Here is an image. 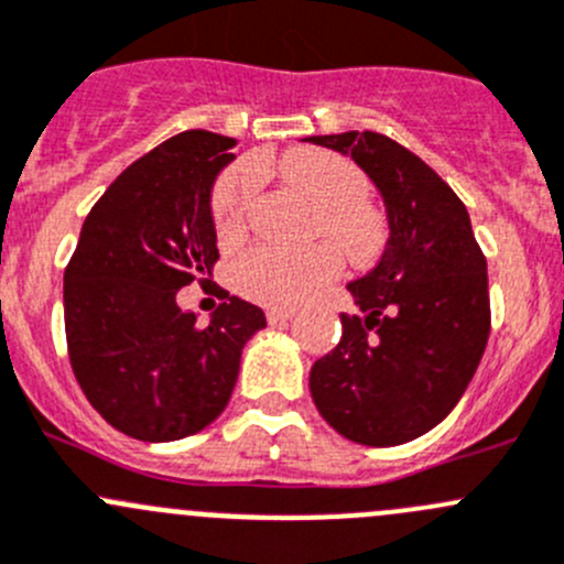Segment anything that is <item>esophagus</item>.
Returning a JSON list of instances; mask_svg holds the SVG:
<instances>
[{"mask_svg": "<svg viewBox=\"0 0 564 564\" xmlns=\"http://www.w3.org/2000/svg\"><path fill=\"white\" fill-rule=\"evenodd\" d=\"M294 311L292 308H270L267 311V322L270 325H286V322H292Z\"/></svg>", "mask_w": 564, "mask_h": 564, "instance_id": "34e87169", "label": "esophagus"}]
</instances>
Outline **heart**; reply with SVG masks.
I'll return each mask as SVG.
<instances>
[{"instance_id":"heart-1","label":"heart","mask_w":564,"mask_h":564,"mask_svg":"<svg viewBox=\"0 0 564 564\" xmlns=\"http://www.w3.org/2000/svg\"><path fill=\"white\" fill-rule=\"evenodd\" d=\"M283 178L322 206L319 234H327L355 264H375L388 245V220L366 200L364 171L344 156L319 149H297L278 162ZM259 173L250 165L226 171L212 193V223L220 242H237L248 228ZM341 272V253L333 245L281 250L261 245L237 261V286L245 297L272 308H294L314 297Z\"/></svg>"}]
</instances>
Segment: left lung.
I'll return each mask as SVG.
<instances>
[{
    "label": "left lung",
    "instance_id": "1",
    "mask_svg": "<svg viewBox=\"0 0 564 564\" xmlns=\"http://www.w3.org/2000/svg\"><path fill=\"white\" fill-rule=\"evenodd\" d=\"M308 140L369 173L391 226L380 264L347 286L360 314H341V338L311 366V397L355 444H408L452 413L482 360L488 261L463 200L413 151L377 131Z\"/></svg>",
    "mask_w": 564,
    "mask_h": 564
}]
</instances>
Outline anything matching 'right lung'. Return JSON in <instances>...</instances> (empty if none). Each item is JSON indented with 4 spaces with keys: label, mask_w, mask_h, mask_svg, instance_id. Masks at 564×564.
I'll return each instance as SVG.
<instances>
[{
    "label": "right lung",
    "mask_w": 564,
    "mask_h": 564,
    "mask_svg": "<svg viewBox=\"0 0 564 564\" xmlns=\"http://www.w3.org/2000/svg\"><path fill=\"white\" fill-rule=\"evenodd\" d=\"M231 137L193 129L126 167L96 200L65 267V341L87 402L123 435L178 441L226 410L242 347L267 325L242 297L200 327L178 289L217 264L209 193Z\"/></svg>",
    "instance_id": "obj_1"
}]
</instances>
